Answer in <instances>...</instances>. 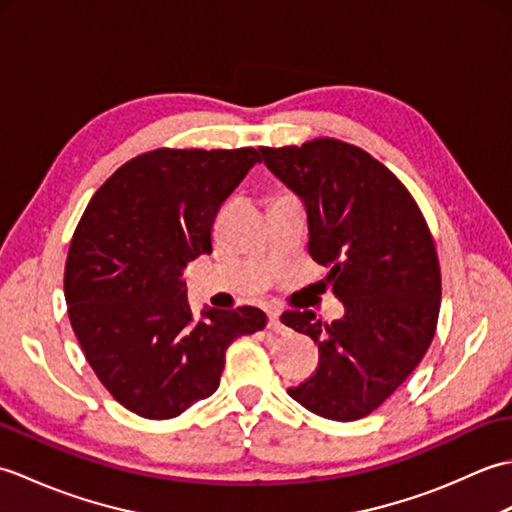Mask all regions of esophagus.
<instances>
[{
  "label": "esophagus",
  "mask_w": 512,
  "mask_h": 512,
  "mask_svg": "<svg viewBox=\"0 0 512 512\" xmlns=\"http://www.w3.org/2000/svg\"><path fill=\"white\" fill-rule=\"evenodd\" d=\"M268 328L273 330V332H277V334H286V332H288L286 325L281 323L277 310H270V312H268Z\"/></svg>",
  "instance_id": "34e87169"
}]
</instances>
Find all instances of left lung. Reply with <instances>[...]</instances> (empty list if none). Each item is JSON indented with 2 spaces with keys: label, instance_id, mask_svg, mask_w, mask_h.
Returning <instances> with one entry per match:
<instances>
[{
  "label": "left lung",
  "instance_id": "left-lung-1",
  "mask_svg": "<svg viewBox=\"0 0 512 512\" xmlns=\"http://www.w3.org/2000/svg\"><path fill=\"white\" fill-rule=\"evenodd\" d=\"M259 151L306 206L308 250L330 266L345 308L332 323L312 310L281 314L319 345L317 372L288 394L323 418H365L405 383L436 334L442 281L429 226L394 173L354 145L317 138Z\"/></svg>",
  "mask_w": 512,
  "mask_h": 512
}]
</instances>
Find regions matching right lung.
<instances>
[{"instance_id": "1", "label": "right lung", "mask_w": 512, "mask_h": 512, "mask_svg": "<svg viewBox=\"0 0 512 512\" xmlns=\"http://www.w3.org/2000/svg\"><path fill=\"white\" fill-rule=\"evenodd\" d=\"M257 162L244 149H156L94 193L76 226L63 292L81 350L105 389L149 420L176 418L220 385L226 347L266 314L206 306L193 319L182 273L211 255L222 202Z\"/></svg>"}]
</instances>
